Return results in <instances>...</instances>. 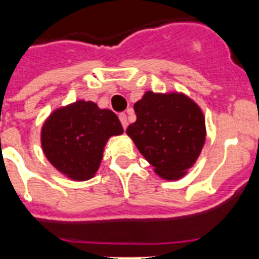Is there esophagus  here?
Instances as JSON below:
<instances>
[{
  "label": "esophagus",
  "instance_id": "obj_1",
  "mask_svg": "<svg viewBox=\"0 0 259 259\" xmlns=\"http://www.w3.org/2000/svg\"><path fill=\"white\" fill-rule=\"evenodd\" d=\"M119 121H121L123 129H126V127H127V117H126L125 113L119 114Z\"/></svg>",
  "mask_w": 259,
  "mask_h": 259
}]
</instances>
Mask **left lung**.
<instances>
[{
	"label": "left lung",
	"instance_id": "8db88e82",
	"mask_svg": "<svg viewBox=\"0 0 259 259\" xmlns=\"http://www.w3.org/2000/svg\"><path fill=\"white\" fill-rule=\"evenodd\" d=\"M137 121L126 133L165 180H179L196 162L205 141L203 111L184 94L146 91L134 103Z\"/></svg>",
	"mask_w": 259,
	"mask_h": 259
}]
</instances>
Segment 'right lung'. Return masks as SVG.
<instances>
[{
	"mask_svg": "<svg viewBox=\"0 0 259 259\" xmlns=\"http://www.w3.org/2000/svg\"><path fill=\"white\" fill-rule=\"evenodd\" d=\"M122 133L121 122L111 110L76 101L47 118L41 129L42 152L67 177L89 180L99 168L107 140Z\"/></svg>",
	"mask_w": 259,
	"mask_h": 259,
	"instance_id": "1",
	"label": "right lung"
}]
</instances>
